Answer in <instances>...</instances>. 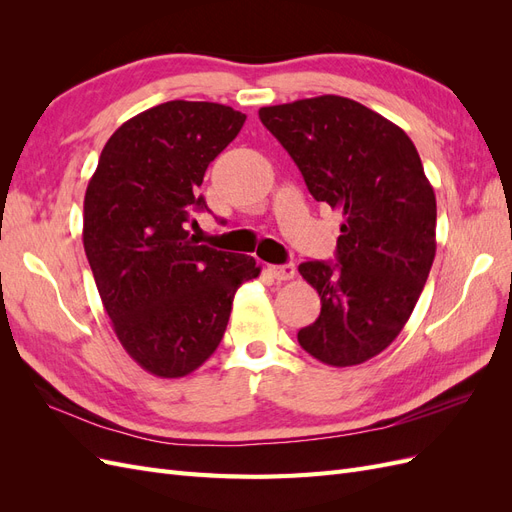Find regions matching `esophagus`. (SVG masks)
Listing matches in <instances>:
<instances>
[{
	"instance_id": "esophagus-1",
	"label": "esophagus",
	"mask_w": 512,
	"mask_h": 512,
	"mask_svg": "<svg viewBox=\"0 0 512 512\" xmlns=\"http://www.w3.org/2000/svg\"><path fill=\"white\" fill-rule=\"evenodd\" d=\"M269 273L275 277L277 282H286L297 275V269H294L292 262H286V265H269Z\"/></svg>"
}]
</instances>
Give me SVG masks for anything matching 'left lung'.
I'll return each instance as SVG.
<instances>
[{"mask_svg": "<svg viewBox=\"0 0 512 512\" xmlns=\"http://www.w3.org/2000/svg\"><path fill=\"white\" fill-rule=\"evenodd\" d=\"M258 117L309 194L344 215L337 262L299 265L322 303L299 344L333 367L365 363L404 329L436 256V194L418 151L395 123L342 96L265 106Z\"/></svg>", "mask_w": 512, "mask_h": 512, "instance_id": "obj_1", "label": "left lung"}]
</instances>
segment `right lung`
I'll return each instance as SVG.
<instances>
[{
	"label": "right lung",
	"mask_w": 512,
	"mask_h": 512,
	"mask_svg": "<svg viewBox=\"0 0 512 512\" xmlns=\"http://www.w3.org/2000/svg\"><path fill=\"white\" fill-rule=\"evenodd\" d=\"M245 115L215 102L173 100L123 123L89 179L83 245L121 346L160 378L198 369L220 346L252 256L198 245L185 222L207 209V166Z\"/></svg>",
	"instance_id": "1"
}]
</instances>
